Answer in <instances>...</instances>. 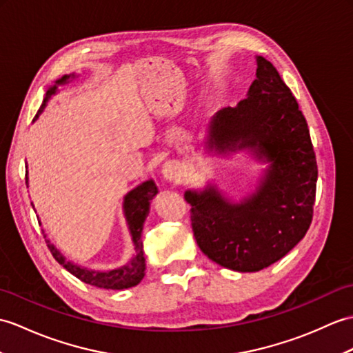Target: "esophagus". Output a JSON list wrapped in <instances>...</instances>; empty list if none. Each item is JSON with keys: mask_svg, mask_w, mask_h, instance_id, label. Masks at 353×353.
Masks as SVG:
<instances>
[{"mask_svg": "<svg viewBox=\"0 0 353 353\" xmlns=\"http://www.w3.org/2000/svg\"><path fill=\"white\" fill-rule=\"evenodd\" d=\"M162 174L168 180H174L179 176V165L174 161L165 162V165L162 168Z\"/></svg>", "mask_w": 353, "mask_h": 353, "instance_id": "34e87169", "label": "esophagus"}]
</instances>
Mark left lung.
<instances>
[{"label": "left lung", "mask_w": 353, "mask_h": 353, "mask_svg": "<svg viewBox=\"0 0 353 353\" xmlns=\"http://www.w3.org/2000/svg\"><path fill=\"white\" fill-rule=\"evenodd\" d=\"M257 78L236 108L210 121L209 149L250 147L270 162L250 199L233 204L208 186L185 192L200 250L215 263L257 272L283 259L308 232L316 200L317 163L304 114L274 64L257 57Z\"/></svg>", "instance_id": "8db88e82"}]
</instances>
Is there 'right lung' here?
I'll return each instance as SVG.
<instances>
[{
  "label": "right lung",
  "instance_id": "1",
  "mask_svg": "<svg viewBox=\"0 0 353 353\" xmlns=\"http://www.w3.org/2000/svg\"><path fill=\"white\" fill-rule=\"evenodd\" d=\"M69 78H70L69 75H64L61 79L57 81V84H64ZM55 90H57V85L48 90L43 103H42V106H40V110L37 111L34 120L39 117V114L43 111L46 102L49 101V97L55 93ZM26 180H27V176H26ZM157 194H158L157 185H154L152 180H147V182L139 185L138 188H135L134 191H130L125 196V204H123V208H125V215H126L128 224H129V230H130V234H132V241L135 245V256L132 257V260H130L128 265L121 266L119 269L106 270V272L81 268V266L73 265V263H70V261L65 260L60 254V251H57L54 245L45 239L49 251H51L54 259L59 261V263L64 269H68L72 275H75L85 284L94 285V288H99V289H106V290H123V289L134 288V285H137L139 281H141L144 276L145 265H144L141 232H143L144 221H145L147 215H149L150 200Z\"/></svg>",
  "mask_w": 353,
  "mask_h": 353
}]
</instances>
